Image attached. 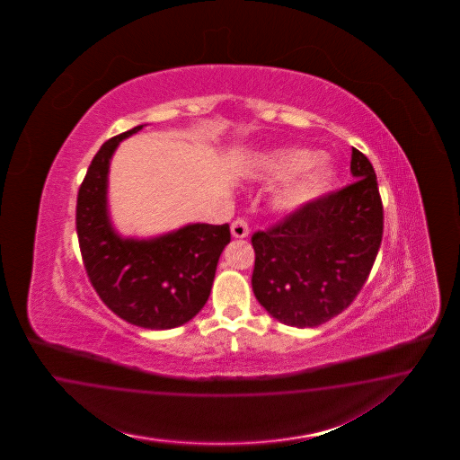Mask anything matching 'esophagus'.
<instances>
[{"mask_svg":"<svg viewBox=\"0 0 460 460\" xmlns=\"http://www.w3.org/2000/svg\"><path fill=\"white\" fill-rule=\"evenodd\" d=\"M231 234H233V237H239V239L248 236L250 234V226L246 223V219L233 221V224H231Z\"/></svg>","mask_w":460,"mask_h":460,"instance_id":"esophagus-1","label":"esophagus"}]
</instances>
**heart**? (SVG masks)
<instances>
[{
  "label": "heart",
  "mask_w": 460,
  "mask_h": 460,
  "mask_svg": "<svg viewBox=\"0 0 460 460\" xmlns=\"http://www.w3.org/2000/svg\"><path fill=\"white\" fill-rule=\"evenodd\" d=\"M317 154L304 148H290L268 158L266 167L275 177H292V181L275 197V208L279 212L292 214L304 209L329 187L334 173L317 162Z\"/></svg>",
  "instance_id": "heart-1"
}]
</instances>
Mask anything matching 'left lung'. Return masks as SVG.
I'll use <instances>...</instances> for the list:
<instances>
[{"mask_svg": "<svg viewBox=\"0 0 460 460\" xmlns=\"http://www.w3.org/2000/svg\"><path fill=\"white\" fill-rule=\"evenodd\" d=\"M348 187L323 195L251 237L252 292L277 321L317 327L348 308L375 265L383 204L371 162L352 148Z\"/></svg>", "mask_w": 460, "mask_h": 460, "instance_id": "1", "label": "left lung"}]
</instances>
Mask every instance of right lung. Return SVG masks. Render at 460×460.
<instances>
[{
  "label": "right lung",
  "instance_id": "1",
  "mask_svg": "<svg viewBox=\"0 0 460 460\" xmlns=\"http://www.w3.org/2000/svg\"><path fill=\"white\" fill-rule=\"evenodd\" d=\"M143 126L99 148L79 189L75 227L87 277L101 300L123 321L167 331L192 321L206 305L231 233L229 224L194 223L139 239L114 229L108 206L112 155Z\"/></svg>",
  "mask_w": 460,
  "mask_h": 460
}]
</instances>
